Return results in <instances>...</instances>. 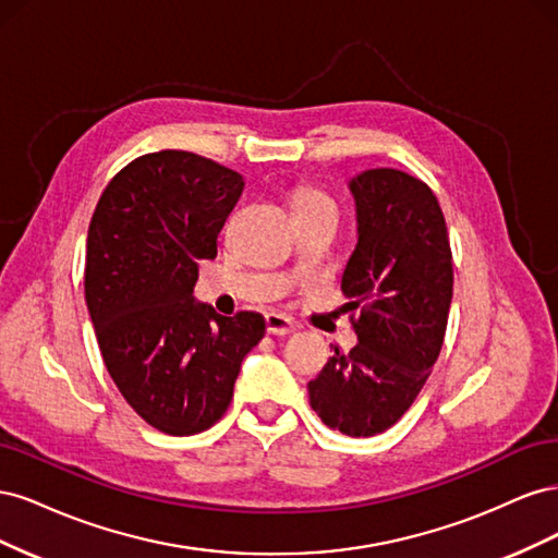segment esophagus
<instances>
[{
	"label": "esophagus",
	"mask_w": 558,
	"mask_h": 558,
	"mask_svg": "<svg viewBox=\"0 0 558 558\" xmlns=\"http://www.w3.org/2000/svg\"><path fill=\"white\" fill-rule=\"evenodd\" d=\"M265 326H267V332H269V335H277V337L295 332V324H293V320H291L289 316L277 314V312L265 314Z\"/></svg>",
	"instance_id": "obj_1"
}]
</instances>
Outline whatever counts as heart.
Listing matches in <instances>:
<instances>
[{
	"label": "heart",
	"instance_id": "obj_1",
	"mask_svg": "<svg viewBox=\"0 0 558 558\" xmlns=\"http://www.w3.org/2000/svg\"><path fill=\"white\" fill-rule=\"evenodd\" d=\"M291 211H293V218L318 214V211H335V202L326 193L310 189V185H298V189L291 193Z\"/></svg>",
	"mask_w": 558,
	"mask_h": 558
}]
</instances>
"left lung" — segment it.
Listing matches in <instances>:
<instances>
[{
	"label": "left lung",
	"instance_id": "8db88e82",
	"mask_svg": "<svg viewBox=\"0 0 558 558\" xmlns=\"http://www.w3.org/2000/svg\"><path fill=\"white\" fill-rule=\"evenodd\" d=\"M359 244L342 275L359 344L335 349L307 384L332 430L373 437L391 428L424 388L445 342L453 291L447 223L424 181L391 167L349 181Z\"/></svg>",
	"mask_w": 558,
	"mask_h": 558
}]
</instances>
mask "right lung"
Segmentation results:
<instances>
[{
    "label": "right lung",
    "mask_w": 558,
    "mask_h": 558,
    "mask_svg": "<svg viewBox=\"0 0 558 558\" xmlns=\"http://www.w3.org/2000/svg\"><path fill=\"white\" fill-rule=\"evenodd\" d=\"M244 179L189 150L130 162L99 197L86 244V302L118 391L167 435L209 428L228 410L256 312L221 316L193 295L197 263L238 205Z\"/></svg>",
    "instance_id": "1"
}]
</instances>
